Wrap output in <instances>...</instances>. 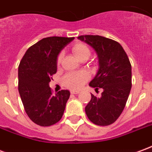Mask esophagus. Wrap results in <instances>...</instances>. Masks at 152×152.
I'll return each mask as SVG.
<instances>
[{
    "label": "esophagus",
    "instance_id": "1",
    "mask_svg": "<svg viewBox=\"0 0 152 152\" xmlns=\"http://www.w3.org/2000/svg\"><path fill=\"white\" fill-rule=\"evenodd\" d=\"M71 94H79V91H74V90H72V91H71Z\"/></svg>",
    "mask_w": 152,
    "mask_h": 152
}]
</instances>
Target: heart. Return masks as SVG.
I'll return each instance as SVG.
<instances>
[{
	"mask_svg": "<svg viewBox=\"0 0 152 152\" xmlns=\"http://www.w3.org/2000/svg\"><path fill=\"white\" fill-rule=\"evenodd\" d=\"M72 52L75 56L80 60L87 59L90 54L91 51L88 45L84 43H76L72 46ZM63 59V53H58L57 57L56 64L59 66ZM88 74L85 72H74L66 74L63 77V84L66 88L71 89H77L83 86V84L88 80Z\"/></svg>",
	"mask_w": 152,
	"mask_h": 152,
	"instance_id": "b5f03b06",
	"label": "heart"
}]
</instances>
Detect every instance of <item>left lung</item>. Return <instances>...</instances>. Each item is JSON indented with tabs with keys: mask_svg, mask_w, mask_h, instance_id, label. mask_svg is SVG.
Masks as SVG:
<instances>
[{
	"mask_svg": "<svg viewBox=\"0 0 152 152\" xmlns=\"http://www.w3.org/2000/svg\"><path fill=\"white\" fill-rule=\"evenodd\" d=\"M78 39L93 47L99 57V68L89 86L102 88L100 98L91 94L86 113L94 124L106 126L114 123L123 112L132 86L131 64L117 41L101 36L86 35Z\"/></svg>",
	"mask_w": 152,
	"mask_h": 152,
	"instance_id": "left-lung-1",
	"label": "left lung"
}]
</instances>
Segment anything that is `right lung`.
I'll use <instances>...</instances> for the list:
<instances>
[{"label":"right lung","instance_id":"1","mask_svg":"<svg viewBox=\"0 0 152 152\" xmlns=\"http://www.w3.org/2000/svg\"><path fill=\"white\" fill-rule=\"evenodd\" d=\"M74 37L44 38L28 49L18 66V92L28 117L40 126L61 120L70 97L68 90L52 94L49 83L57 72V57Z\"/></svg>","mask_w":152,"mask_h":152}]
</instances>
